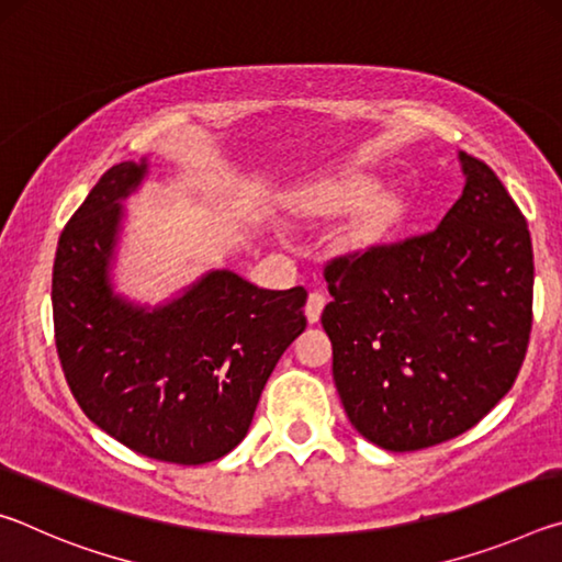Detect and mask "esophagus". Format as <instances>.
Wrapping results in <instances>:
<instances>
[{
  "instance_id": "obj_1",
  "label": "esophagus",
  "mask_w": 562,
  "mask_h": 562,
  "mask_svg": "<svg viewBox=\"0 0 562 562\" xmlns=\"http://www.w3.org/2000/svg\"><path fill=\"white\" fill-rule=\"evenodd\" d=\"M325 304H327L325 294H322V292H310L307 304H304V315H307V319L312 322V325H315V322H319V315H322V310H325Z\"/></svg>"
}]
</instances>
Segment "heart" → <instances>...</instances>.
<instances>
[{
    "label": "heart",
    "instance_id": "b5f03b06",
    "mask_svg": "<svg viewBox=\"0 0 562 562\" xmlns=\"http://www.w3.org/2000/svg\"><path fill=\"white\" fill-rule=\"evenodd\" d=\"M376 190H379V180L374 176L355 170V173L329 178L325 183L310 188L307 195H304V207H307L310 213H319V215L349 213L372 201ZM396 217H398L396 198L392 195L379 198V201L369 207L367 215L361 217V223L357 227V240L361 245H372L376 240H382V237L394 227Z\"/></svg>",
    "mask_w": 562,
    "mask_h": 562
}]
</instances>
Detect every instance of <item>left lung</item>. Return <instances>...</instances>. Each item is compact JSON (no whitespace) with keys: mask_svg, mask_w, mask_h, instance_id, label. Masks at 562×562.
<instances>
[{"mask_svg":"<svg viewBox=\"0 0 562 562\" xmlns=\"http://www.w3.org/2000/svg\"><path fill=\"white\" fill-rule=\"evenodd\" d=\"M461 164L463 195L439 227L325 265L337 392L351 426L386 451L469 431L510 392L528 351V223L483 160Z\"/></svg>","mask_w":562,"mask_h":562,"instance_id":"left-lung-1","label":"left lung"}]
</instances>
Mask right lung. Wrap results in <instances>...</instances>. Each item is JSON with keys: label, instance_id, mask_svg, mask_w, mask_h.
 Listing matches in <instances>:
<instances>
[{"label": "right lung", "instance_id": "right-lung-1", "mask_svg": "<svg viewBox=\"0 0 562 562\" xmlns=\"http://www.w3.org/2000/svg\"><path fill=\"white\" fill-rule=\"evenodd\" d=\"M144 173L146 164L113 166L64 225L52 278L56 351L101 431L148 459L201 465L247 436L274 364L307 327V290H260L223 270L154 312L113 297L119 201Z\"/></svg>", "mask_w": 562, "mask_h": 562}]
</instances>
